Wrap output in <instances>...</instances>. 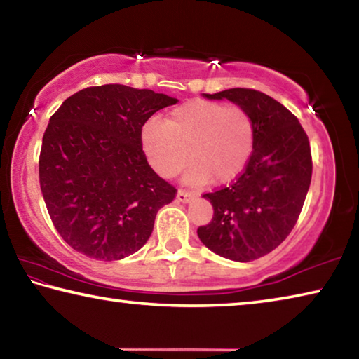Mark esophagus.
<instances>
[{"label":"esophagus","instance_id":"obj_1","mask_svg":"<svg viewBox=\"0 0 359 359\" xmlns=\"http://www.w3.org/2000/svg\"><path fill=\"white\" fill-rule=\"evenodd\" d=\"M175 198H177V201H180V203H191L194 199V194L188 193L185 190H179L177 196H175Z\"/></svg>","mask_w":359,"mask_h":359}]
</instances>
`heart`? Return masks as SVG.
<instances>
[{
    "mask_svg": "<svg viewBox=\"0 0 359 359\" xmlns=\"http://www.w3.org/2000/svg\"><path fill=\"white\" fill-rule=\"evenodd\" d=\"M141 145L150 166L174 177L188 161L184 182L203 187L228 184L244 171L253 151L250 115L238 106L190 101L175 107L165 121L150 118L141 130Z\"/></svg>",
    "mask_w": 359,
    "mask_h": 359,
    "instance_id": "b5f03b06",
    "label": "heart"
}]
</instances>
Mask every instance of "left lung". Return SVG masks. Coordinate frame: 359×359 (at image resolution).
I'll use <instances>...</instances> for the list:
<instances>
[{"label":"left lung","instance_id":"1","mask_svg":"<svg viewBox=\"0 0 359 359\" xmlns=\"http://www.w3.org/2000/svg\"><path fill=\"white\" fill-rule=\"evenodd\" d=\"M208 100H228L250 115L253 151L236 182L203 198L212 222L198 228L203 244L231 261L258 259L287 239L312 179L311 144L293 114L252 88H229Z\"/></svg>","mask_w":359,"mask_h":359}]
</instances>
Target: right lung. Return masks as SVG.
<instances>
[{
    "instance_id": "obj_1",
    "label": "right lung",
    "mask_w": 359,
    "mask_h": 359,
    "mask_svg": "<svg viewBox=\"0 0 359 359\" xmlns=\"http://www.w3.org/2000/svg\"><path fill=\"white\" fill-rule=\"evenodd\" d=\"M179 100L120 83L69 96L48 120L39 184L53 226L85 257L115 261L149 241L177 190L149 166L141 130Z\"/></svg>"
}]
</instances>
